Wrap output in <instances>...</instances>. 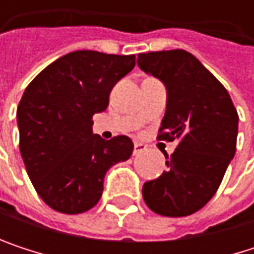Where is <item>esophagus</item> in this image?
<instances>
[{"label": "esophagus", "mask_w": 254, "mask_h": 254, "mask_svg": "<svg viewBox=\"0 0 254 254\" xmlns=\"http://www.w3.org/2000/svg\"><path fill=\"white\" fill-rule=\"evenodd\" d=\"M145 148H147V147H145L144 144H141V142H135V144H133V154H139V153H142Z\"/></svg>", "instance_id": "1"}]
</instances>
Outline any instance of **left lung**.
<instances>
[{
    "instance_id": "1",
    "label": "left lung",
    "mask_w": 254,
    "mask_h": 254,
    "mask_svg": "<svg viewBox=\"0 0 254 254\" xmlns=\"http://www.w3.org/2000/svg\"><path fill=\"white\" fill-rule=\"evenodd\" d=\"M136 63L166 86L157 139H178L165 154L168 169L144 184V201L162 216L192 215L215 195L235 154L237 110L225 86L188 51L144 53Z\"/></svg>"
}]
</instances>
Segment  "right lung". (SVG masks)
Returning <instances> with one entry per match:
<instances>
[{"mask_svg":"<svg viewBox=\"0 0 254 254\" xmlns=\"http://www.w3.org/2000/svg\"><path fill=\"white\" fill-rule=\"evenodd\" d=\"M133 66V54L73 51L27 85L17 107L20 154L36 192L51 209L66 215L92 209L107 171L130 157V138L103 139L92 133V116L107 109L113 86Z\"/></svg>","mask_w":254,"mask_h":254,"instance_id":"obj_1","label":"right lung"}]
</instances>
